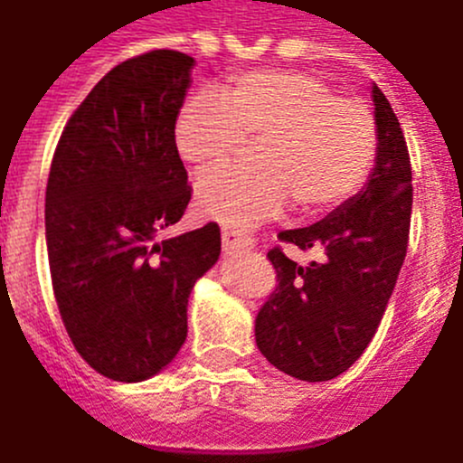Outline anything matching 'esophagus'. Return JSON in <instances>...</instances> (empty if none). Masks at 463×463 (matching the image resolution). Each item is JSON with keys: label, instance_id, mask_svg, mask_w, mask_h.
I'll return each mask as SVG.
<instances>
[{"label": "esophagus", "instance_id": "obj_1", "mask_svg": "<svg viewBox=\"0 0 463 463\" xmlns=\"http://www.w3.org/2000/svg\"><path fill=\"white\" fill-rule=\"evenodd\" d=\"M221 240H223V251L226 254H240V251H247V249L254 247V240L244 235V232L235 231V228H223Z\"/></svg>", "mask_w": 463, "mask_h": 463}]
</instances>
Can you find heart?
Returning <instances> with one entry per match:
<instances>
[{"instance_id":"obj_1","label":"heart","mask_w":463,"mask_h":463,"mask_svg":"<svg viewBox=\"0 0 463 463\" xmlns=\"http://www.w3.org/2000/svg\"><path fill=\"white\" fill-rule=\"evenodd\" d=\"M256 139V167H214L195 184L204 219L247 228L296 200L317 214L361 191L377 154V123L359 98L337 95L321 76L256 70L182 104L175 146L195 170L223 163Z\"/></svg>"}]
</instances>
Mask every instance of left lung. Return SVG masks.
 <instances>
[{
  "instance_id": "8db88e82",
  "label": "left lung",
  "mask_w": 463,
  "mask_h": 463,
  "mask_svg": "<svg viewBox=\"0 0 463 463\" xmlns=\"http://www.w3.org/2000/svg\"><path fill=\"white\" fill-rule=\"evenodd\" d=\"M377 154L368 184L307 228L281 231L324 259L298 265L268 251L277 287L256 317V345L275 368L305 382L345 373L375 335L408 251L412 170L401 123L373 83Z\"/></svg>"
}]
</instances>
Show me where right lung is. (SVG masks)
Masks as SVG:
<instances>
[{
  "label": "right lung",
  "instance_id": "1",
  "mask_svg": "<svg viewBox=\"0 0 463 463\" xmlns=\"http://www.w3.org/2000/svg\"><path fill=\"white\" fill-rule=\"evenodd\" d=\"M195 60L151 51L116 64L64 126L46 186L55 303L76 352L116 382L160 373L188 333V296L219 260L216 223L158 240L191 186L175 120Z\"/></svg>",
  "mask_w": 463,
  "mask_h": 463
}]
</instances>
